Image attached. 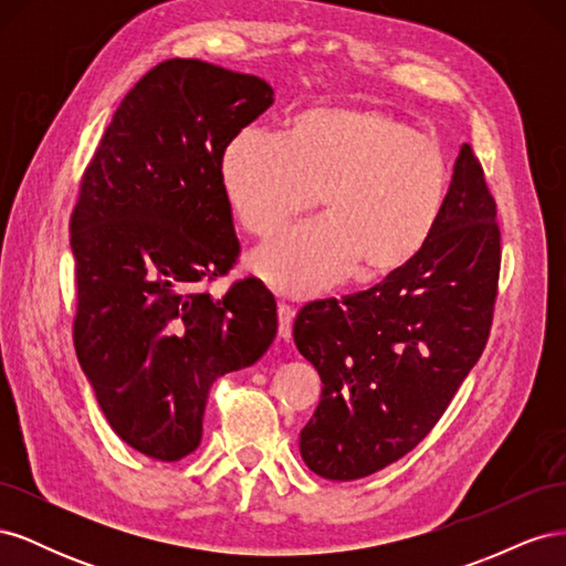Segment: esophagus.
<instances>
[{"mask_svg": "<svg viewBox=\"0 0 566 566\" xmlns=\"http://www.w3.org/2000/svg\"><path fill=\"white\" fill-rule=\"evenodd\" d=\"M293 321H295V310L290 304H279V337L290 339L293 337Z\"/></svg>", "mask_w": 566, "mask_h": 566, "instance_id": "esophagus-1", "label": "esophagus"}]
</instances>
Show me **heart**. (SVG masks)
I'll list each match as a JSON object with an SVG mask.
<instances>
[{
  "instance_id": "1",
  "label": "heart",
  "mask_w": 566,
  "mask_h": 566,
  "mask_svg": "<svg viewBox=\"0 0 566 566\" xmlns=\"http://www.w3.org/2000/svg\"><path fill=\"white\" fill-rule=\"evenodd\" d=\"M219 184L248 233L271 238L318 198L321 221L252 254V271L285 297L356 276L385 279L430 241L449 196L441 148L406 119L375 108L314 106L290 117L283 139L235 132Z\"/></svg>"
}]
</instances>
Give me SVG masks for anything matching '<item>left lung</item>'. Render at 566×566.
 I'll return each mask as SVG.
<instances>
[{
    "instance_id": "obj_1",
    "label": "left lung",
    "mask_w": 566,
    "mask_h": 566,
    "mask_svg": "<svg viewBox=\"0 0 566 566\" xmlns=\"http://www.w3.org/2000/svg\"><path fill=\"white\" fill-rule=\"evenodd\" d=\"M499 271L495 200L462 144L441 219L416 260L364 293L306 304L295 318V345L323 382L300 432L306 468L352 482L430 434L486 347Z\"/></svg>"
}]
</instances>
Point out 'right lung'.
I'll return each instance as SVG.
<instances>
[{
	"mask_svg": "<svg viewBox=\"0 0 566 566\" xmlns=\"http://www.w3.org/2000/svg\"><path fill=\"white\" fill-rule=\"evenodd\" d=\"M271 104L262 77L169 59L123 98L84 172L71 219L77 361L113 432L148 458L196 451L212 382L276 337L262 281L202 290L241 250L221 148Z\"/></svg>",
	"mask_w": 566,
	"mask_h": 566,
	"instance_id": "right-lung-1",
	"label": "right lung"
}]
</instances>
